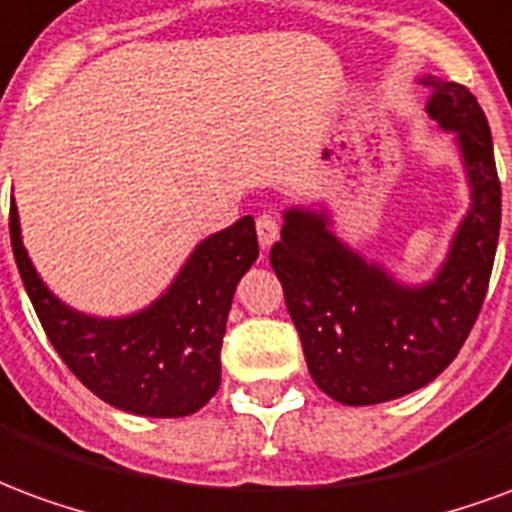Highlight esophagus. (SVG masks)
I'll use <instances>...</instances> for the list:
<instances>
[{
	"label": "esophagus",
	"instance_id": "obj_1",
	"mask_svg": "<svg viewBox=\"0 0 512 512\" xmlns=\"http://www.w3.org/2000/svg\"><path fill=\"white\" fill-rule=\"evenodd\" d=\"M279 238V222L274 219V216H268V213H263V216H257V241H260V249L263 252H268L271 249V244Z\"/></svg>",
	"mask_w": 512,
	"mask_h": 512
}]
</instances>
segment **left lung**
<instances>
[{
    "label": "left lung",
    "instance_id": "left-lung-1",
    "mask_svg": "<svg viewBox=\"0 0 512 512\" xmlns=\"http://www.w3.org/2000/svg\"><path fill=\"white\" fill-rule=\"evenodd\" d=\"M428 115L455 136L472 202L436 277L397 282L332 233L326 211L288 208L271 246L312 381L345 406L386 403L430 384L458 356L494 268L502 186L485 112L463 84L425 76Z\"/></svg>",
    "mask_w": 512,
    "mask_h": 512
}]
</instances>
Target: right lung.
Instances as JSON below:
<instances>
[{
    "mask_svg": "<svg viewBox=\"0 0 512 512\" xmlns=\"http://www.w3.org/2000/svg\"><path fill=\"white\" fill-rule=\"evenodd\" d=\"M10 244L54 351L93 395L139 417H189L216 395L235 285L257 260L252 216L200 241L172 285L126 318L73 310L46 288L21 241L16 200Z\"/></svg>",
    "mask_w": 512,
    "mask_h": 512,
    "instance_id": "obj_1",
    "label": "right lung"
}]
</instances>
